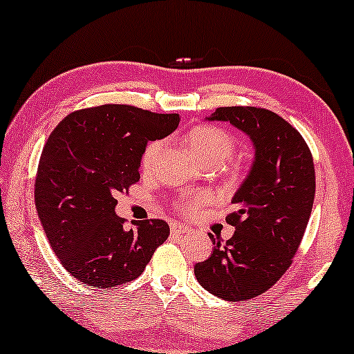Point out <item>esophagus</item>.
<instances>
[{
  "instance_id": "esophagus-1",
  "label": "esophagus",
  "mask_w": 354,
  "mask_h": 354,
  "mask_svg": "<svg viewBox=\"0 0 354 354\" xmlns=\"http://www.w3.org/2000/svg\"><path fill=\"white\" fill-rule=\"evenodd\" d=\"M188 230H190V227L185 225V224H172V227H171L172 235H182V234H187Z\"/></svg>"
}]
</instances>
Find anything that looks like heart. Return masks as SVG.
Returning a JSON list of instances; mask_svg holds the SVG:
<instances>
[{
  "mask_svg": "<svg viewBox=\"0 0 354 354\" xmlns=\"http://www.w3.org/2000/svg\"><path fill=\"white\" fill-rule=\"evenodd\" d=\"M164 142L154 140L145 147L142 153V169L149 172L156 166L161 156ZM188 147L195 153V156L206 166H222L235 151V138L229 130L219 125H198L188 133ZM206 196L201 193L192 195L188 200L178 201L176 207L178 211H193L205 205Z\"/></svg>",
  "mask_w": 354,
  "mask_h": 354,
  "instance_id": "b5f03b06",
  "label": "heart"
}]
</instances>
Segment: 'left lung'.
<instances>
[{
	"label": "left lung",
	"mask_w": 354,
	"mask_h": 354,
	"mask_svg": "<svg viewBox=\"0 0 354 354\" xmlns=\"http://www.w3.org/2000/svg\"><path fill=\"white\" fill-rule=\"evenodd\" d=\"M209 120H227L253 140V167L225 216L232 239L209 235L212 254L195 266L203 288L225 301L268 292L287 272L301 243L316 195L313 154L301 133L272 111L254 106L217 108Z\"/></svg>",
	"instance_id": "obj_1"
}]
</instances>
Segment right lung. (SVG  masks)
Instances as JSON below:
<instances>
[{"label": "right lung", "mask_w": 354, "mask_h": 354, "mask_svg": "<svg viewBox=\"0 0 354 354\" xmlns=\"http://www.w3.org/2000/svg\"><path fill=\"white\" fill-rule=\"evenodd\" d=\"M178 114L129 104H103L66 115L43 147L35 206L62 268L88 287L132 282L169 236L162 219L132 222L115 216V195L140 180L148 142L177 129Z\"/></svg>", "instance_id": "obj_1"}]
</instances>
